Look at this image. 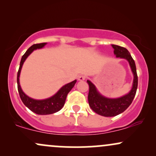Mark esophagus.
I'll return each instance as SVG.
<instances>
[{
	"label": "esophagus",
	"mask_w": 156,
	"mask_h": 156,
	"mask_svg": "<svg viewBox=\"0 0 156 156\" xmlns=\"http://www.w3.org/2000/svg\"><path fill=\"white\" fill-rule=\"evenodd\" d=\"M78 80H83L86 79V76H84V75H80V76H78Z\"/></svg>",
	"instance_id": "34e87169"
}]
</instances>
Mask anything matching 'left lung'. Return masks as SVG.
I'll use <instances>...</instances> for the list:
<instances>
[{
  "mask_svg": "<svg viewBox=\"0 0 156 156\" xmlns=\"http://www.w3.org/2000/svg\"><path fill=\"white\" fill-rule=\"evenodd\" d=\"M112 47L114 49V53L116 56L125 58L129 62L134 76L133 83V87L128 94L117 99H109L102 96L97 91L94 84L89 80H87L89 87L88 94L89 106L94 112L103 117H114L125 112L131 104L136 93L138 87V76L135 62L130 55L129 51L126 48L116 44H112Z\"/></svg>",
  "mask_w": 156,
  "mask_h": 156,
  "instance_id": "left-lung-1",
  "label": "left lung"
}]
</instances>
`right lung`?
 I'll return each instance as SVG.
<instances>
[{
    "mask_svg": "<svg viewBox=\"0 0 156 156\" xmlns=\"http://www.w3.org/2000/svg\"><path fill=\"white\" fill-rule=\"evenodd\" d=\"M46 44V42H42V43L34 44L31 46L27 51L25 53V54L22 56L21 58L20 64V67L17 72V89H18L20 97L21 98V101L24 103V105L26 107H28L31 112L36 113L37 114H40V115H46V114H51L53 113H55L58 111H60L64 106V103H65L66 98H67V94L70 92V90L73 88L75 83H76V80H73L71 83H69L59 89L58 92L53 95L51 98H48L45 100H42V101H37V100L32 99L29 98L23 92L21 89L19 81V77L20 74L21 68L23 63H24L25 60L26 59L27 57L28 56L32 51H34L36 49H39V48H43Z\"/></svg>",
    "mask_w": 156,
    "mask_h": 156,
    "instance_id": "add662e5",
    "label": "right lung"
}]
</instances>
